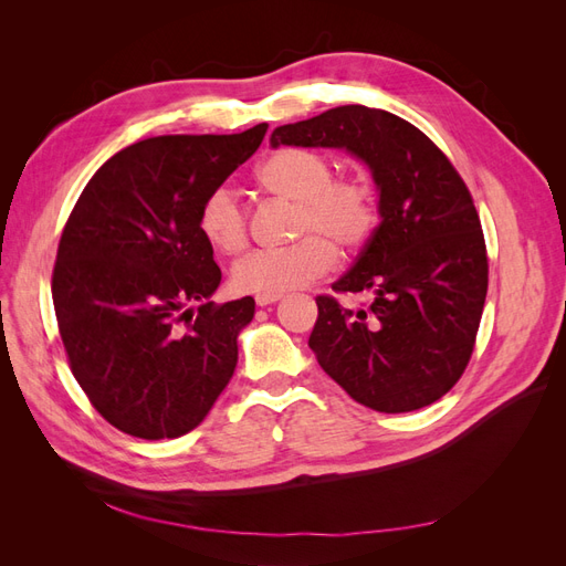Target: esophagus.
Returning a JSON list of instances; mask_svg holds the SVG:
<instances>
[{"mask_svg":"<svg viewBox=\"0 0 566 566\" xmlns=\"http://www.w3.org/2000/svg\"><path fill=\"white\" fill-rule=\"evenodd\" d=\"M279 300H281V295H256V297H254L256 306H269V304L279 302Z\"/></svg>","mask_w":566,"mask_h":566,"instance_id":"obj_1","label":"esophagus"}]
</instances>
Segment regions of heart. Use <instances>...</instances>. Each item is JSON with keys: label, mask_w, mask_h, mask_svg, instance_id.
I'll return each mask as SVG.
<instances>
[{"label": "heart", "mask_w": 566, "mask_h": 566, "mask_svg": "<svg viewBox=\"0 0 566 566\" xmlns=\"http://www.w3.org/2000/svg\"><path fill=\"white\" fill-rule=\"evenodd\" d=\"M266 193L295 202L293 231L300 241L279 250H254L231 269V285L248 295H283L321 279L335 266V245L361 250L378 229V191L364 175L335 177L328 156L312 148H281L256 169ZM200 235L224 254L248 243V217L229 186L205 196Z\"/></svg>", "instance_id": "obj_1"}]
</instances>
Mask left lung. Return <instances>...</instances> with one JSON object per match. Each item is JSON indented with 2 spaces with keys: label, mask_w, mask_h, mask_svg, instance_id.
I'll return each instance as SVG.
<instances>
[{
  "label": "left lung",
  "mask_w": 566,
  "mask_h": 566,
  "mask_svg": "<svg viewBox=\"0 0 566 566\" xmlns=\"http://www.w3.org/2000/svg\"><path fill=\"white\" fill-rule=\"evenodd\" d=\"M347 148L380 191V224L335 293H370L368 310L318 295L310 337L321 368L380 413L441 399L465 373L482 321L489 260L472 196L437 144L399 115L337 106L276 127L271 146Z\"/></svg>",
  "instance_id": "8db88e82"
}]
</instances>
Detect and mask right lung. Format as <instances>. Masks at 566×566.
Returning a JSON list of instances; mask_svg holds the SVG:
<instances>
[{"label": "right lung", "mask_w": 566, "mask_h": 566, "mask_svg": "<svg viewBox=\"0 0 566 566\" xmlns=\"http://www.w3.org/2000/svg\"><path fill=\"white\" fill-rule=\"evenodd\" d=\"M266 129L136 142L96 169L65 221L51 276L59 333L75 380L119 432H191L231 380L254 300L210 302L221 271L198 212Z\"/></svg>", "instance_id": "1"}]
</instances>
